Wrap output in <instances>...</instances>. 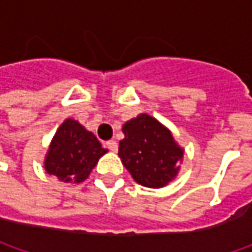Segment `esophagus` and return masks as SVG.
<instances>
[{
    "mask_svg": "<svg viewBox=\"0 0 252 252\" xmlns=\"http://www.w3.org/2000/svg\"><path fill=\"white\" fill-rule=\"evenodd\" d=\"M105 144H106V147H108L111 151H113V153H115V151H118V143H116L115 140L106 141Z\"/></svg>",
    "mask_w": 252,
    "mask_h": 252,
    "instance_id": "obj_1",
    "label": "esophagus"
}]
</instances>
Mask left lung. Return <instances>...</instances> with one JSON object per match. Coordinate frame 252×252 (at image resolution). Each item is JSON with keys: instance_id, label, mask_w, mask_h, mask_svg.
I'll use <instances>...</instances> for the list:
<instances>
[{"instance_id": "1", "label": "left lung", "mask_w": 252, "mask_h": 252, "mask_svg": "<svg viewBox=\"0 0 252 252\" xmlns=\"http://www.w3.org/2000/svg\"><path fill=\"white\" fill-rule=\"evenodd\" d=\"M119 157L133 179L147 188H162L178 175L184 150L156 118L140 113L122 127Z\"/></svg>"}]
</instances>
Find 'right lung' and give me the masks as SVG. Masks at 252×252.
Returning a JSON list of instances; mask_svg holds the SVG:
<instances>
[{
	"label": "right lung",
	"instance_id": "right-lung-1",
	"mask_svg": "<svg viewBox=\"0 0 252 252\" xmlns=\"http://www.w3.org/2000/svg\"><path fill=\"white\" fill-rule=\"evenodd\" d=\"M105 153L108 150L94 133L74 119H65L49 146L44 169L62 182L80 184L90 177Z\"/></svg>",
	"mask_w": 252,
	"mask_h": 252
}]
</instances>
